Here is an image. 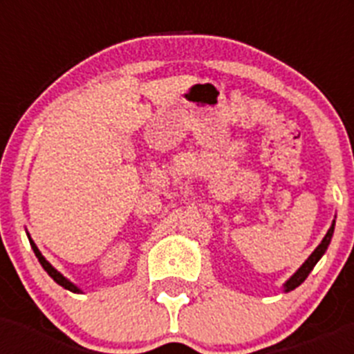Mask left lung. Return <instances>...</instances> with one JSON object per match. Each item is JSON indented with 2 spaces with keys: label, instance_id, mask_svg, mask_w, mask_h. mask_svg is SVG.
<instances>
[{
  "label": "left lung",
  "instance_id": "8db88e82",
  "mask_svg": "<svg viewBox=\"0 0 354 354\" xmlns=\"http://www.w3.org/2000/svg\"><path fill=\"white\" fill-rule=\"evenodd\" d=\"M333 230H335V220H333V223H331V227H330V230L326 232V236H324L323 241H321V245H319L317 248L312 252L310 257L303 262L301 268H299V270L296 271V273H294L286 283H283V290H286V292H289V290H294L296 287L301 286V283L305 282L306 277H308V274H310V271L314 270V266L317 264L319 259L323 257L324 252H326L328 246H330V241H331V236H333Z\"/></svg>",
  "mask_w": 354,
  "mask_h": 354
}]
</instances>
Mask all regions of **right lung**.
Listing matches in <instances>:
<instances>
[{
  "instance_id": "1",
  "label": "right lung",
  "mask_w": 354,
  "mask_h": 354,
  "mask_svg": "<svg viewBox=\"0 0 354 354\" xmlns=\"http://www.w3.org/2000/svg\"><path fill=\"white\" fill-rule=\"evenodd\" d=\"M28 239H30V245H31V248H33V252H35V255H37V259H39V262L40 264H42V268L46 271H48V274L49 277L53 278V280H55L56 283H58V286H62L64 287V289H67V290H71V292H81V289L77 286H74V283L71 282V280H67V278L64 277V274L60 273V271H56L55 268H53L51 264H49L48 261H46V257H44L42 253H40V250L37 248V245L35 243H33V241H31V237L28 236Z\"/></svg>"
}]
</instances>
